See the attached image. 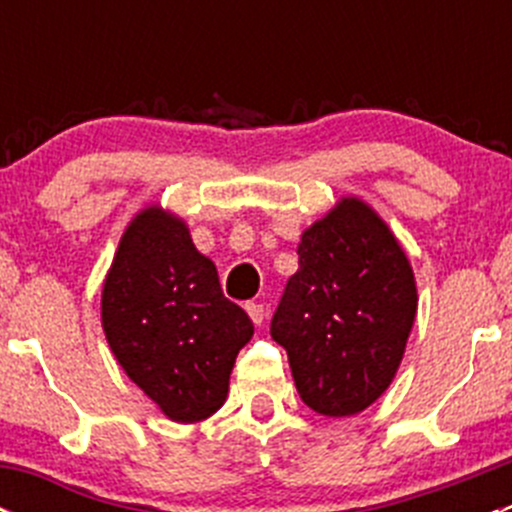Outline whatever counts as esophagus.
<instances>
[{
  "mask_svg": "<svg viewBox=\"0 0 512 512\" xmlns=\"http://www.w3.org/2000/svg\"><path fill=\"white\" fill-rule=\"evenodd\" d=\"M245 309H247V314H250V319L257 324V327L265 322V307H262L260 302H247Z\"/></svg>",
  "mask_w": 512,
  "mask_h": 512,
  "instance_id": "34e87169",
  "label": "esophagus"
}]
</instances>
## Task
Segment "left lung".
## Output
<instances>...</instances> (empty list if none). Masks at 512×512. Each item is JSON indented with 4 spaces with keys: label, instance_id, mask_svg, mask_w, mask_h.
<instances>
[{
    "label": "left lung",
    "instance_id": "obj_1",
    "mask_svg": "<svg viewBox=\"0 0 512 512\" xmlns=\"http://www.w3.org/2000/svg\"><path fill=\"white\" fill-rule=\"evenodd\" d=\"M299 270L272 317L299 396L322 416H356L394 381L416 319L414 267L356 195L302 232Z\"/></svg>",
    "mask_w": 512,
    "mask_h": 512
}]
</instances>
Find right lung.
I'll list each match as a JSON object with an SVG mask.
<instances>
[{"instance_id": "obj_1", "label": "right lung", "mask_w": 512, "mask_h": 512, "mask_svg": "<svg viewBox=\"0 0 512 512\" xmlns=\"http://www.w3.org/2000/svg\"><path fill=\"white\" fill-rule=\"evenodd\" d=\"M101 327L128 379L178 423L225 404L237 352L255 334L185 220L158 203L123 230L103 280Z\"/></svg>"}]
</instances>
